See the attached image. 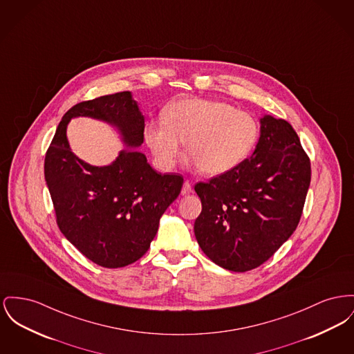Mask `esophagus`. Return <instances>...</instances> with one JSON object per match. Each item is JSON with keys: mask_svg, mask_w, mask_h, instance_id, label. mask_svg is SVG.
<instances>
[{"mask_svg": "<svg viewBox=\"0 0 354 354\" xmlns=\"http://www.w3.org/2000/svg\"><path fill=\"white\" fill-rule=\"evenodd\" d=\"M191 192V183L186 180L185 183H183V187H182V195H188Z\"/></svg>", "mask_w": 354, "mask_h": 354, "instance_id": "34e87169", "label": "esophagus"}]
</instances>
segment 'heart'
I'll return each mask as SVG.
<instances>
[{"instance_id":"obj_1","label":"heart","mask_w":354,"mask_h":354,"mask_svg":"<svg viewBox=\"0 0 354 354\" xmlns=\"http://www.w3.org/2000/svg\"><path fill=\"white\" fill-rule=\"evenodd\" d=\"M259 127L249 112L219 100L183 99L169 105L165 120L147 125L145 139L163 169L175 166L182 142L206 175H221L249 158Z\"/></svg>"}]
</instances>
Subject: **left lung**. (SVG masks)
Instances as JSON below:
<instances>
[{
  "mask_svg": "<svg viewBox=\"0 0 354 354\" xmlns=\"http://www.w3.org/2000/svg\"><path fill=\"white\" fill-rule=\"evenodd\" d=\"M310 159L290 123L266 115L252 156L195 185L194 231L208 258L230 271L265 263L297 229L310 186Z\"/></svg>",
  "mask_w": 354,
  "mask_h": 354,
  "instance_id": "8db88e82",
  "label": "left lung"
}]
</instances>
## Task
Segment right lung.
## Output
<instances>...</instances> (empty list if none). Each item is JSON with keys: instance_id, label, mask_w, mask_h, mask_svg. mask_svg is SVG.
<instances>
[{"instance_id": "obj_1", "label": "right lung", "mask_w": 354, "mask_h": 354, "mask_svg": "<svg viewBox=\"0 0 354 354\" xmlns=\"http://www.w3.org/2000/svg\"><path fill=\"white\" fill-rule=\"evenodd\" d=\"M88 115L118 126L129 146L111 166L91 167L71 151L66 125ZM145 140V116L128 91L73 105L45 153L44 175L64 236L93 263L124 268L140 259L183 186L180 174L156 172L132 147Z\"/></svg>"}]
</instances>
